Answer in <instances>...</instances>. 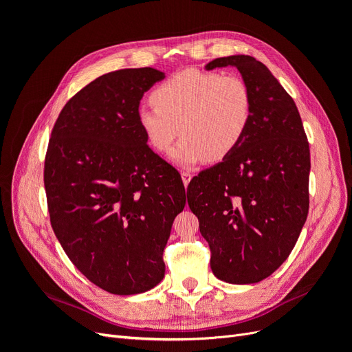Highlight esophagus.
Masks as SVG:
<instances>
[{"label":"esophagus","mask_w":352,"mask_h":352,"mask_svg":"<svg viewBox=\"0 0 352 352\" xmlns=\"http://www.w3.org/2000/svg\"><path fill=\"white\" fill-rule=\"evenodd\" d=\"M190 179H192V173L186 172V170H185V172H182V180H184L185 186H188V184L190 182Z\"/></svg>","instance_id":"34e87169"}]
</instances>
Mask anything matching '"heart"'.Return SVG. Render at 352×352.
Wrapping results in <instances>:
<instances>
[{"label":"heart","mask_w":352,"mask_h":352,"mask_svg":"<svg viewBox=\"0 0 352 352\" xmlns=\"http://www.w3.org/2000/svg\"><path fill=\"white\" fill-rule=\"evenodd\" d=\"M154 107L138 111V123L154 151L173 153L179 166L221 162L236 151L252 120L251 89L236 74L184 70L151 92Z\"/></svg>","instance_id":"heart-1"}]
</instances>
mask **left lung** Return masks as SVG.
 Here are the masks:
<instances>
[{"label":"left lung","mask_w":352,"mask_h":352,"mask_svg":"<svg viewBox=\"0 0 352 352\" xmlns=\"http://www.w3.org/2000/svg\"><path fill=\"white\" fill-rule=\"evenodd\" d=\"M235 66L252 94L250 129L236 151L195 176L188 204L211 251L216 278L257 283L289 257L310 207V145L292 97L251 56L210 61Z\"/></svg>","instance_id":"1"}]
</instances>
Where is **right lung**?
<instances>
[{
	"instance_id": "obj_1",
	"label": "right lung",
	"mask_w": 352,
	"mask_h": 352,
	"mask_svg": "<svg viewBox=\"0 0 352 352\" xmlns=\"http://www.w3.org/2000/svg\"><path fill=\"white\" fill-rule=\"evenodd\" d=\"M164 73H105L66 102L44 163L50 221L78 270L116 295L150 291L186 204L177 170L146 144L138 123L144 92Z\"/></svg>"
}]
</instances>
